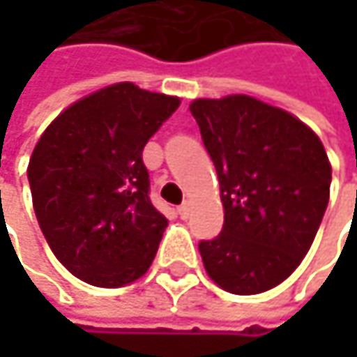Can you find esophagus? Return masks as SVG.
<instances>
[{
	"label": "esophagus",
	"instance_id": "1",
	"mask_svg": "<svg viewBox=\"0 0 357 357\" xmlns=\"http://www.w3.org/2000/svg\"><path fill=\"white\" fill-rule=\"evenodd\" d=\"M188 213H190V208H188V204L183 202V204H179L178 206V215L181 219H188Z\"/></svg>",
	"mask_w": 357,
	"mask_h": 357
}]
</instances>
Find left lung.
Here are the masks:
<instances>
[{"label":"left lung","mask_w":357,"mask_h":357,"mask_svg":"<svg viewBox=\"0 0 357 357\" xmlns=\"http://www.w3.org/2000/svg\"><path fill=\"white\" fill-rule=\"evenodd\" d=\"M190 111L225 211L221 234L198 244L204 268L229 294L273 289L308 254L328 204L331 163L321 138L248 95L196 99Z\"/></svg>","instance_id":"8db88e82"}]
</instances>
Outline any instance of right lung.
I'll use <instances>...</instances> for the list:
<instances>
[{
    "label": "right lung",
    "instance_id": "right-lung-1",
    "mask_svg": "<svg viewBox=\"0 0 357 357\" xmlns=\"http://www.w3.org/2000/svg\"><path fill=\"white\" fill-rule=\"evenodd\" d=\"M178 107V97L119 82L61 111L38 138L29 163L36 221L74 277L121 287L149 271L167 219L149 198L142 151Z\"/></svg>",
    "mask_w": 357,
    "mask_h": 357
}]
</instances>
